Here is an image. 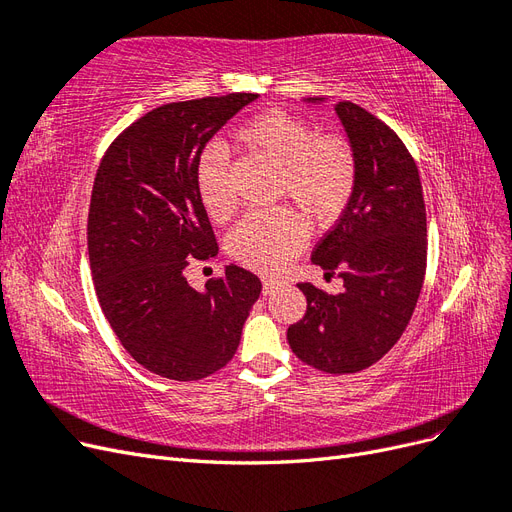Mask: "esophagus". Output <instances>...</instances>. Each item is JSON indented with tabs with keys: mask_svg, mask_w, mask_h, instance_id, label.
<instances>
[{
	"mask_svg": "<svg viewBox=\"0 0 512 512\" xmlns=\"http://www.w3.org/2000/svg\"><path fill=\"white\" fill-rule=\"evenodd\" d=\"M282 284L284 280H280V277H265V280H262V292L273 294Z\"/></svg>",
	"mask_w": 512,
	"mask_h": 512,
	"instance_id": "34e87169",
	"label": "esophagus"
}]
</instances>
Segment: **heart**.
Instances as JSON below:
<instances>
[{"label": "heart", "mask_w": 512, "mask_h": 512, "mask_svg": "<svg viewBox=\"0 0 512 512\" xmlns=\"http://www.w3.org/2000/svg\"><path fill=\"white\" fill-rule=\"evenodd\" d=\"M239 138L280 166L277 196L290 198L312 224L327 226L348 209L359 179V162L346 138L320 136L312 123L280 108L247 121ZM196 192L211 220L226 222L235 213L237 196L222 145L215 143L200 156ZM303 243L305 226L299 215L277 207L247 213L230 232L228 252L243 267L271 273L286 267Z\"/></svg>", "instance_id": "obj_1"}]
</instances>
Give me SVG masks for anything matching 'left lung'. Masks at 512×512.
Returning <instances> with one entry per match:
<instances>
[{"label":"left lung","instance_id":"obj_1","mask_svg":"<svg viewBox=\"0 0 512 512\" xmlns=\"http://www.w3.org/2000/svg\"><path fill=\"white\" fill-rule=\"evenodd\" d=\"M335 111L359 179L312 260L342 277L344 290L327 294L301 282L307 312L288 327V344L309 367L344 376L380 361L406 331L425 280L427 218L421 177L404 141L359 104L337 102Z\"/></svg>","mask_w":512,"mask_h":512}]
</instances>
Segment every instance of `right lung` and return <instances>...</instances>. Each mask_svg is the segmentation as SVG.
Returning a JSON list of instances; mask_svg holds the SVG:
<instances>
[{
	"label": "right lung",
	"mask_w": 512,
	"mask_h": 512,
	"mask_svg": "<svg viewBox=\"0 0 512 512\" xmlns=\"http://www.w3.org/2000/svg\"><path fill=\"white\" fill-rule=\"evenodd\" d=\"M256 94L153 108L108 145L91 190L87 247L102 312L132 359L162 378L190 382L237 352L262 284L237 265L194 290L183 271L218 254L196 192L209 138Z\"/></svg>",
	"instance_id": "1"
}]
</instances>
